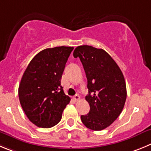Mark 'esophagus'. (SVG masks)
Listing matches in <instances>:
<instances>
[{
	"instance_id": "1",
	"label": "esophagus",
	"mask_w": 151,
	"mask_h": 151,
	"mask_svg": "<svg viewBox=\"0 0 151 151\" xmlns=\"http://www.w3.org/2000/svg\"><path fill=\"white\" fill-rule=\"evenodd\" d=\"M80 99V97L79 96V95H76L74 97V100L75 101H78Z\"/></svg>"
}]
</instances>
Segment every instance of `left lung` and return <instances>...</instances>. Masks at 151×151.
<instances>
[{"instance_id":"left-lung-1","label":"left lung","mask_w":151,"mask_h":151,"mask_svg":"<svg viewBox=\"0 0 151 151\" xmlns=\"http://www.w3.org/2000/svg\"><path fill=\"white\" fill-rule=\"evenodd\" d=\"M74 58L79 57L86 75L90 106L81 121L87 128L102 130L110 126L123 110L127 98L126 83L117 63L103 49L92 46L76 47Z\"/></svg>"}]
</instances>
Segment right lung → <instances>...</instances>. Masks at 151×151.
Segmentation results:
<instances>
[{"instance_id":"obj_1","label":"right lung","mask_w":151,"mask_h":151,"mask_svg":"<svg viewBox=\"0 0 151 151\" xmlns=\"http://www.w3.org/2000/svg\"><path fill=\"white\" fill-rule=\"evenodd\" d=\"M73 47H56L42 50L27 67L18 97L24 112L39 127L50 128L60 122L71 98L65 95L61 78Z\"/></svg>"}]
</instances>
